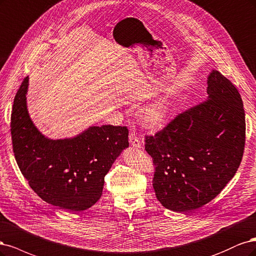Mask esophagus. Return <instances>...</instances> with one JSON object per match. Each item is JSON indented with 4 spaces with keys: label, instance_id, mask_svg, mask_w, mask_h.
<instances>
[{
    "label": "esophagus",
    "instance_id": "34e87169",
    "mask_svg": "<svg viewBox=\"0 0 256 256\" xmlns=\"http://www.w3.org/2000/svg\"><path fill=\"white\" fill-rule=\"evenodd\" d=\"M130 144L133 148H136V149H140L142 148V142L138 137H136L134 134L130 135Z\"/></svg>",
    "mask_w": 256,
    "mask_h": 256
}]
</instances>
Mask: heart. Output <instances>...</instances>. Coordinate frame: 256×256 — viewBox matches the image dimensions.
I'll list each match as a JSON object with an SVG mask.
<instances>
[{
    "instance_id": "obj_1",
    "label": "heart",
    "mask_w": 256,
    "mask_h": 256,
    "mask_svg": "<svg viewBox=\"0 0 256 256\" xmlns=\"http://www.w3.org/2000/svg\"><path fill=\"white\" fill-rule=\"evenodd\" d=\"M174 101L171 96H164L146 106L140 114L142 124L150 130L162 128L172 116Z\"/></svg>"
}]
</instances>
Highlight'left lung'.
Masks as SVG:
<instances>
[{"instance_id": "8db88e82", "label": "left lung", "mask_w": 256, "mask_h": 256, "mask_svg": "<svg viewBox=\"0 0 256 256\" xmlns=\"http://www.w3.org/2000/svg\"><path fill=\"white\" fill-rule=\"evenodd\" d=\"M206 100L146 137L156 166L153 187L164 208L178 212L199 208L233 178L246 140L242 96L217 70L208 78Z\"/></svg>"}]
</instances>
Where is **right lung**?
<instances>
[{
  "mask_svg": "<svg viewBox=\"0 0 256 256\" xmlns=\"http://www.w3.org/2000/svg\"><path fill=\"white\" fill-rule=\"evenodd\" d=\"M26 76L14 96L10 130L16 160L42 200L69 212L94 205L104 178L128 146L126 126H89L74 137L51 139L34 124L28 110Z\"/></svg>",
  "mask_w": 256,
  "mask_h": 256,
  "instance_id": "add662e5",
  "label": "right lung"
}]
</instances>
